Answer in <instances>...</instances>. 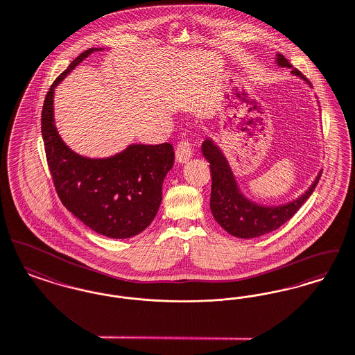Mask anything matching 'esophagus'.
Returning <instances> with one entry per match:
<instances>
[{"label":"esophagus","mask_w":355,"mask_h":355,"mask_svg":"<svg viewBox=\"0 0 355 355\" xmlns=\"http://www.w3.org/2000/svg\"><path fill=\"white\" fill-rule=\"evenodd\" d=\"M192 152H193V148H192L191 141L187 140V139L180 140L178 147H176V150H175L176 160L179 163H186L187 160H189V157L192 156Z\"/></svg>","instance_id":"1"}]
</instances>
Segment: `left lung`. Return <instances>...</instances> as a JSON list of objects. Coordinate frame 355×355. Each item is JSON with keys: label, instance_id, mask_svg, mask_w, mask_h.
<instances>
[{"label": "left lung", "instance_id": "1", "mask_svg": "<svg viewBox=\"0 0 355 355\" xmlns=\"http://www.w3.org/2000/svg\"><path fill=\"white\" fill-rule=\"evenodd\" d=\"M277 61L280 67H293L288 62V60L280 53ZM291 72L302 78H306L297 68H294ZM202 148L205 159L209 163L212 179L209 200L211 212L215 220L220 224L228 234L242 239L258 238L264 234L275 231L280 225L288 222L298 212L303 203L310 198L322 176L320 172L313 186L306 191V193L290 205L274 208L259 207L252 205L251 202L243 198L234 180L232 172L228 167V163L225 162L219 148L214 146L211 140H205Z\"/></svg>", "mask_w": 355, "mask_h": 355}]
</instances>
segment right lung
<instances>
[{
	"instance_id": "add662e5",
	"label": "right lung",
	"mask_w": 355,
	"mask_h": 355,
	"mask_svg": "<svg viewBox=\"0 0 355 355\" xmlns=\"http://www.w3.org/2000/svg\"><path fill=\"white\" fill-rule=\"evenodd\" d=\"M97 48L76 57L51 85L41 113L48 167L61 203L97 234L125 239L146 230L162 203V186L173 166L169 143L133 144L110 159H87L69 150L53 121L57 84Z\"/></svg>"
}]
</instances>
